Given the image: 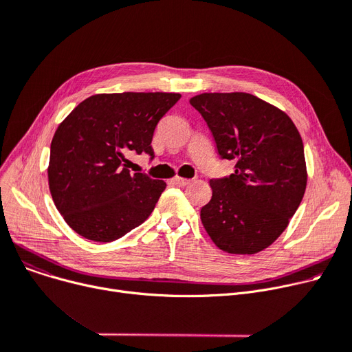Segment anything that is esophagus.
Returning <instances> with one entry per match:
<instances>
[{"instance_id":"1","label":"esophagus","mask_w":352,"mask_h":352,"mask_svg":"<svg viewBox=\"0 0 352 352\" xmlns=\"http://www.w3.org/2000/svg\"><path fill=\"white\" fill-rule=\"evenodd\" d=\"M171 181H173V184H175V186H178V187H186L191 182V179L181 178V177H174Z\"/></svg>"}]
</instances>
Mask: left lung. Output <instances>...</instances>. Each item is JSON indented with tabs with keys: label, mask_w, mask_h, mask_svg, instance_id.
Returning a JSON list of instances; mask_svg holds the SVG:
<instances>
[{
	"label": "left lung",
	"mask_w": 352,
	"mask_h": 352,
	"mask_svg": "<svg viewBox=\"0 0 352 352\" xmlns=\"http://www.w3.org/2000/svg\"><path fill=\"white\" fill-rule=\"evenodd\" d=\"M190 104L206 120L234 174L210 179L212 197L201 221L214 244L230 254H255L287 228L307 187L304 144L276 107L247 92H206Z\"/></svg>",
	"instance_id": "obj_1"
}]
</instances>
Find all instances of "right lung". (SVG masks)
Here are the masks:
<instances>
[{
	"label": "right lung",
	"instance_id": "right-lung-1",
	"mask_svg": "<svg viewBox=\"0 0 352 352\" xmlns=\"http://www.w3.org/2000/svg\"><path fill=\"white\" fill-rule=\"evenodd\" d=\"M179 98L175 92L97 94L58 125L48 184L55 207L77 234L111 243L150 217L166 184L129 173L125 154L154 158V129Z\"/></svg>",
	"mask_w": 352,
	"mask_h": 352
}]
</instances>
